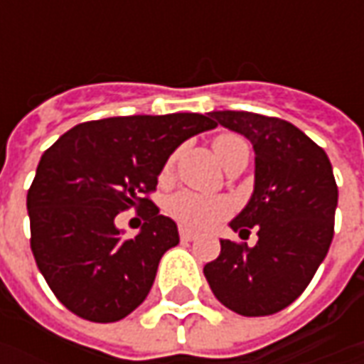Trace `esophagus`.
<instances>
[{
	"mask_svg": "<svg viewBox=\"0 0 364 364\" xmlns=\"http://www.w3.org/2000/svg\"><path fill=\"white\" fill-rule=\"evenodd\" d=\"M180 239H182L184 243H190V241L196 239V232L188 231V229H180Z\"/></svg>",
	"mask_w": 364,
	"mask_h": 364,
	"instance_id": "1",
	"label": "esophagus"
}]
</instances>
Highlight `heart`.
Masks as SVG:
<instances>
[{"label": "heart", "instance_id": "b5f03b06", "mask_svg": "<svg viewBox=\"0 0 364 364\" xmlns=\"http://www.w3.org/2000/svg\"><path fill=\"white\" fill-rule=\"evenodd\" d=\"M213 149L218 161L227 168L229 161L239 156V154H249V146L241 135L237 133H220L213 141ZM174 172V156L166 161L161 178L168 180ZM166 213L174 218L176 223H180L182 227L192 229V231H204L218 225L223 218L229 217L231 213V204L225 198L218 196H204V194H196L190 190H182L176 192L174 196L168 198L166 203Z\"/></svg>", "mask_w": 364, "mask_h": 364}]
</instances>
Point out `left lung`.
I'll return each instance as SVG.
<instances>
[{
	"label": "left lung",
	"instance_id": "8db88e82",
	"mask_svg": "<svg viewBox=\"0 0 364 364\" xmlns=\"http://www.w3.org/2000/svg\"><path fill=\"white\" fill-rule=\"evenodd\" d=\"M217 125L245 135L255 151V188L231 220L241 239L220 241V255L204 265L217 300L241 316L287 308L312 282L334 235L338 188L326 151L296 125L249 111H213Z\"/></svg>",
	"mask_w": 364,
	"mask_h": 364
}]
</instances>
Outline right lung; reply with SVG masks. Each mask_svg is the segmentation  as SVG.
<instances>
[{"instance_id":"1","label":"right lung","mask_w":364,"mask_h":364,"mask_svg":"<svg viewBox=\"0 0 364 364\" xmlns=\"http://www.w3.org/2000/svg\"><path fill=\"white\" fill-rule=\"evenodd\" d=\"M217 127L210 115H129L78 123L50 146L28 190L30 247L54 296L91 322H117L146 300L178 227L147 198L164 164L188 137ZM146 208L123 240L114 217Z\"/></svg>"}]
</instances>
